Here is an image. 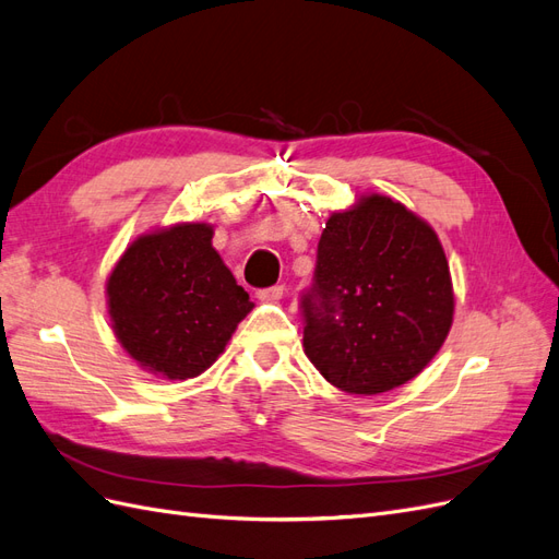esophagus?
I'll list each match as a JSON object with an SVG mask.
<instances>
[{
    "label": "esophagus",
    "instance_id": "esophagus-1",
    "mask_svg": "<svg viewBox=\"0 0 559 559\" xmlns=\"http://www.w3.org/2000/svg\"><path fill=\"white\" fill-rule=\"evenodd\" d=\"M283 295H285L283 285H271V288L257 290V297H260L262 302H278V299H283Z\"/></svg>",
    "mask_w": 559,
    "mask_h": 559
}]
</instances>
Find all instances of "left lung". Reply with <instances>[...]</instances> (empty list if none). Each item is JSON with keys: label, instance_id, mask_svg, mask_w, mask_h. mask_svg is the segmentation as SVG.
I'll return each mask as SVG.
<instances>
[{"label": "left lung", "instance_id": "obj_1", "mask_svg": "<svg viewBox=\"0 0 559 559\" xmlns=\"http://www.w3.org/2000/svg\"><path fill=\"white\" fill-rule=\"evenodd\" d=\"M299 307L305 354L337 390L370 396L413 380L453 323L449 262L435 228L378 193L333 212Z\"/></svg>", "mask_w": 559, "mask_h": 559}]
</instances>
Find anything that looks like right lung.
<instances>
[{
    "label": "right lung",
    "instance_id": "right-lung-1",
    "mask_svg": "<svg viewBox=\"0 0 559 559\" xmlns=\"http://www.w3.org/2000/svg\"><path fill=\"white\" fill-rule=\"evenodd\" d=\"M210 224H175L136 238L106 285L112 333L148 373L207 370L254 307L212 248Z\"/></svg>",
    "mask_w": 559,
    "mask_h": 559
}]
</instances>
